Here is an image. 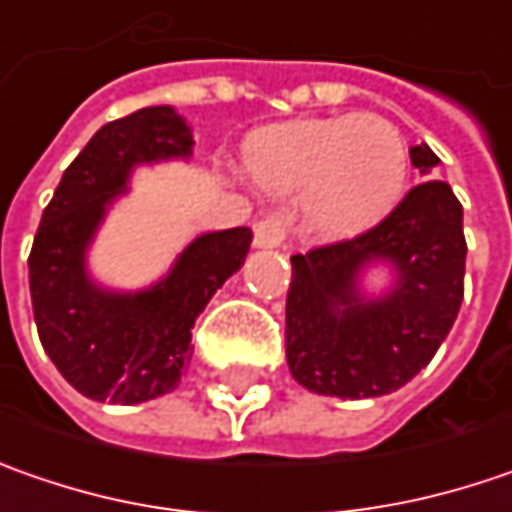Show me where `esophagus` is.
Here are the masks:
<instances>
[{
	"mask_svg": "<svg viewBox=\"0 0 512 512\" xmlns=\"http://www.w3.org/2000/svg\"><path fill=\"white\" fill-rule=\"evenodd\" d=\"M286 240V220L272 214L255 226V249H278Z\"/></svg>",
	"mask_w": 512,
	"mask_h": 512,
	"instance_id": "obj_1",
	"label": "esophagus"
}]
</instances>
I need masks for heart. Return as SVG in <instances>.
I'll use <instances>...</instances> for the list:
<instances>
[{"instance_id":"b5f03b06","label":"heart","mask_w":512,"mask_h":512,"mask_svg":"<svg viewBox=\"0 0 512 512\" xmlns=\"http://www.w3.org/2000/svg\"><path fill=\"white\" fill-rule=\"evenodd\" d=\"M243 171L257 189L300 191L303 226L326 240L369 232L401 203L410 151L378 114H341L266 125L243 145Z\"/></svg>"}]
</instances>
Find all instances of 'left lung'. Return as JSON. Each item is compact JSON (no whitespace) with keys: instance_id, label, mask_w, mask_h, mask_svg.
<instances>
[{"instance_id":"8db88e82","label":"left lung","mask_w":512,"mask_h":512,"mask_svg":"<svg viewBox=\"0 0 512 512\" xmlns=\"http://www.w3.org/2000/svg\"><path fill=\"white\" fill-rule=\"evenodd\" d=\"M430 174L441 160L427 143L410 148ZM464 212L453 189L424 180L375 229L292 257L286 295V361L300 387L335 398H378L433 361L464 298ZM390 269L378 296L369 268Z\"/></svg>"}]
</instances>
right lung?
<instances>
[{"label": "right lung", "instance_id": "1", "mask_svg": "<svg viewBox=\"0 0 512 512\" xmlns=\"http://www.w3.org/2000/svg\"><path fill=\"white\" fill-rule=\"evenodd\" d=\"M194 137L171 105H151L100 131L65 168L28 257L39 341L71 387L94 401L143 404L180 384L191 326L243 266L252 232L194 237L145 289H108L88 272V249L137 166L189 160Z\"/></svg>", "mask_w": 512, "mask_h": 512}]
</instances>
